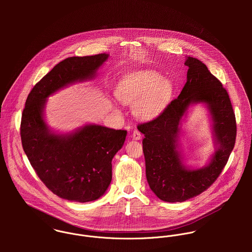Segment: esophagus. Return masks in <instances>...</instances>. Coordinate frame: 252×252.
Segmentation results:
<instances>
[{"instance_id":"esophagus-1","label":"esophagus","mask_w":252,"mask_h":252,"mask_svg":"<svg viewBox=\"0 0 252 252\" xmlns=\"http://www.w3.org/2000/svg\"><path fill=\"white\" fill-rule=\"evenodd\" d=\"M132 139L135 141H139L142 139V134L138 130H134V132L132 134Z\"/></svg>"}]
</instances>
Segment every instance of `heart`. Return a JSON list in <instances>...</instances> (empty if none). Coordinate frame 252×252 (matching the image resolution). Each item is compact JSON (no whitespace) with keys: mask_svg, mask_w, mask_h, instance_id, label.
<instances>
[{"mask_svg":"<svg viewBox=\"0 0 252 252\" xmlns=\"http://www.w3.org/2000/svg\"><path fill=\"white\" fill-rule=\"evenodd\" d=\"M172 79L153 71L132 74L115 90V96L124 105L133 106L134 115L144 121L158 117L174 96Z\"/></svg>","mask_w":252,"mask_h":252,"instance_id":"heart-1","label":"heart"}]
</instances>
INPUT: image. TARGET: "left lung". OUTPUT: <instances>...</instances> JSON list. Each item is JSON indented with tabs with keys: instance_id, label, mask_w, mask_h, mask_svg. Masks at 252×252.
<instances>
[{
	"instance_id": "8db88e82",
	"label": "left lung",
	"mask_w": 252,
	"mask_h": 252,
	"mask_svg": "<svg viewBox=\"0 0 252 252\" xmlns=\"http://www.w3.org/2000/svg\"><path fill=\"white\" fill-rule=\"evenodd\" d=\"M186 83L179 97L155 119L141 124L145 175L152 192L162 201L184 202L207 190L225 167L236 142V118L227 91L207 66L186 56ZM207 109L215 151L208 163L194 168L186 163L181 149L182 125L189 108Z\"/></svg>"
}]
</instances>
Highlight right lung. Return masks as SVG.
Segmentation results:
<instances>
[{"label": "right lung", "instance_id": "obj_1", "mask_svg": "<svg viewBox=\"0 0 252 252\" xmlns=\"http://www.w3.org/2000/svg\"><path fill=\"white\" fill-rule=\"evenodd\" d=\"M108 57L102 53L61 61L34 86L22 113V146L32 167L50 191L68 201L87 203L106 193L112 158L127 131L89 123L62 133L48 126L44 109L61 89L95 79Z\"/></svg>", "mask_w": 252, "mask_h": 252}]
</instances>
